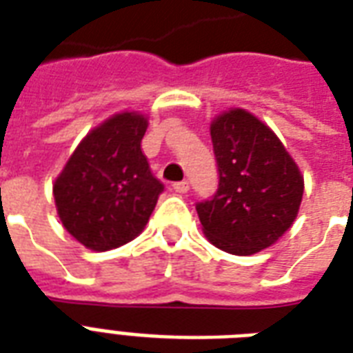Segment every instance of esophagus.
Masks as SVG:
<instances>
[{
  "label": "esophagus",
  "mask_w": 353,
  "mask_h": 353,
  "mask_svg": "<svg viewBox=\"0 0 353 353\" xmlns=\"http://www.w3.org/2000/svg\"><path fill=\"white\" fill-rule=\"evenodd\" d=\"M173 190L176 191V193H185V191L190 190V182H188V180H182V182H174Z\"/></svg>",
  "instance_id": "obj_1"
}]
</instances>
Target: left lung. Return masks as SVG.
<instances>
[{"instance_id": "obj_1", "label": "left lung", "mask_w": 353, "mask_h": 353, "mask_svg": "<svg viewBox=\"0 0 353 353\" xmlns=\"http://www.w3.org/2000/svg\"><path fill=\"white\" fill-rule=\"evenodd\" d=\"M212 143L219 184L195 204L204 234L225 252H259L293 225L304 179L274 132L245 110L217 117Z\"/></svg>"}]
</instances>
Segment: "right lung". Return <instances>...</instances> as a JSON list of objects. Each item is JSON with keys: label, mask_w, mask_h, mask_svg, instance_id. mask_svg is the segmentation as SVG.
I'll list each match as a JSON object with an SVG mask.
<instances>
[{"label": "right lung", "mask_w": 353, "mask_h": 353, "mask_svg": "<svg viewBox=\"0 0 353 353\" xmlns=\"http://www.w3.org/2000/svg\"><path fill=\"white\" fill-rule=\"evenodd\" d=\"M145 130L139 114L110 117L79 143L54 182L60 221L86 248L121 247L151 217L163 184L141 152Z\"/></svg>", "instance_id": "obj_1"}]
</instances>
